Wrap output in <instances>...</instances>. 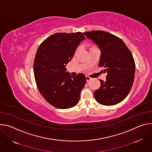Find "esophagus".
Masks as SVG:
<instances>
[{"label": "esophagus", "instance_id": "esophagus-1", "mask_svg": "<svg viewBox=\"0 0 152 152\" xmlns=\"http://www.w3.org/2000/svg\"><path fill=\"white\" fill-rule=\"evenodd\" d=\"M86 79L87 81H90L91 80V78L90 77H89V76H86Z\"/></svg>", "mask_w": 152, "mask_h": 152}]
</instances>
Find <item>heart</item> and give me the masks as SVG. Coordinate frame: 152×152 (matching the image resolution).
I'll use <instances>...</instances> for the list:
<instances>
[{
	"label": "heart",
	"mask_w": 152,
	"mask_h": 152,
	"mask_svg": "<svg viewBox=\"0 0 152 152\" xmlns=\"http://www.w3.org/2000/svg\"><path fill=\"white\" fill-rule=\"evenodd\" d=\"M96 47L95 46H91V48H90V49H92V48H95Z\"/></svg>",
	"instance_id": "heart-1"
}]
</instances>
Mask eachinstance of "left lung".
I'll use <instances>...</instances> for the list:
<instances>
[{
	"instance_id": "1",
	"label": "left lung",
	"mask_w": 152,
	"mask_h": 152,
	"mask_svg": "<svg viewBox=\"0 0 152 152\" xmlns=\"http://www.w3.org/2000/svg\"><path fill=\"white\" fill-rule=\"evenodd\" d=\"M101 50L99 66L104 67L106 80H99L100 88L95 91L96 102L112 106L120 103L130 92L134 77L135 63L124 42L119 37L103 31L84 32Z\"/></svg>"
}]
</instances>
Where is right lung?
<instances>
[{
	"instance_id": "add662e5",
	"label": "right lung",
	"mask_w": 152,
	"mask_h": 152,
	"mask_svg": "<svg viewBox=\"0 0 152 152\" xmlns=\"http://www.w3.org/2000/svg\"><path fill=\"white\" fill-rule=\"evenodd\" d=\"M85 39L81 32H58L45 39L37 49L34 61L36 85L44 98L55 107L69 109L79 102L86 77L81 73L71 75L66 72V66Z\"/></svg>"
}]
</instances>
